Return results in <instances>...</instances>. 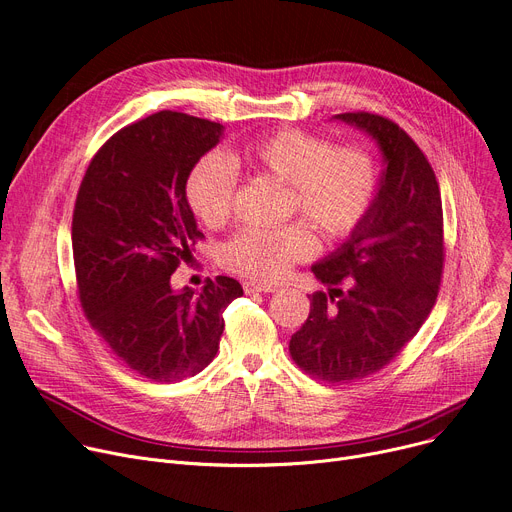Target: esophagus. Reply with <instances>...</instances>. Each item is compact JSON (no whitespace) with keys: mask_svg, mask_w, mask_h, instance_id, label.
<instances>
[{"mask_svg":"<svg viewBox=\"0 0 512 512\" xmlns=\"http://www.w3.org/2000/svg\"><path fill=\"white\" fill-rule=\"evenodd\" d=\"M243 291L246 294H273V291H277L275 285H266V283H260V281H246L243 283Z\"/></svg>","mask_w":512,"mask_h":512,"instance_id":"esophagus-1","label":"esophagus"}]
</instances>
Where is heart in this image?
I'll return each mask as SVG.
<instances>
[{"label":"heart","mask_w":512,"mask_h":512,"mask_svg":"<svg viewBox=\"0 0 512 512\" xmlns=\"http://www.w3.org/2000/svg\"><path fill=\"white\" fill-rule=\"evenodd\" d=\"M237 156H202L185 183L189 208L208 227L233 216L237 196ZM241 160L254 170L287 183V210L302 214L327 239L350 237L371 212L379 191V166L362 145H333L331 139L285 127L243 143ZM316 250V235L304 221L275 229L248 227L221 250L227 271L258 281H279L296 262Z\"/></svg>","instance_id":"1"}]
</instances>
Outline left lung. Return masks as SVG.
<instances>
[{
  "instance_id": "8db88e82",
  "label": "left lung",
  "mask_w": 512,
  "mask_h": 512,
  "mask_svg": "<svg viewBox=\"0 0 512 512\" xmlns=\"http://www.w3.org/2000/svg\"><path fill=\"white\" fill-rule=\"evenodd\" d=\"M337 118L377 139L387 166L362 225L312 266L331 289L310 296L289 354L314 379L352 383L385 369L427 321L444 271V212L427 156L394 120Z\"/></svg>"
}]
</instances>
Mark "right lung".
I'll return each instance as SVG.
<instances>
[{
  "label": "right lung",
  "mask_w": 512,
  "mask_h": 512,
  "mask_svg": "<svg viewBox=\"0 0 512 512\" xmlns=\"http://www.w3.org/2000/svg\"><path fill=\"white\" fill-rule=\"evenodd\" d=\"M223 125L160 110L114 133L91 158L72 212V256L91 329L141 377L173 383L218 352L225 308L243 294L231 277L200 294L170 275L204 235L187 204L189 170Z\"/></svg>",
  "instance_id": "right-lung-1"
}]
</instances>
